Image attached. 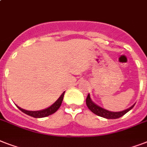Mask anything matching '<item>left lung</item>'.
Wrapping results in <instances>:
<instances>
[{"label": "left lung", "mask_w": 147, "mask_h": 147, "mask_svg": "<svg viewBox=\"0 0 147 147\" xmlns=\"http://www.w3.org/2000/svg\"><path fill=\"white\" fill-rule=\"evenodd\" d=\"M86 105H87L88 107L89 108V110L92 112H93L94 114H95L98 116L102 117L106 119H117L123 116L126 113H127L129 111L132 109L133 107H134V105H133L131 107H130L127 109L122 111H118V112H114V111H110L107 110L103 108V107L98 106L96 105L95 103H94L91 99L90 94H88L87 98H86Z\"/></svg>", "instance_id": "8db88e82"}]
</instances>
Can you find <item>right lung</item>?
Listing matches in <instances>:
<instances>
[{"instance_id": "1", "label": "right lung", "mask_w": 147, "mask_h": 147, "mask_svg": "<svg viewBox=\"0 0 147 147\" xmlns=\"http://www.w3.org/2000/svg\"><path fill=\"white\" fill-rule=\"evenodd\" d=\"M64 92L62 93L60 97L58 98L57 100H55V102L53 103V105L49 106V107H47V108H45V109L40 110V111H27V110L23 109L21 107H20L19 106H17V107L19 108L22 112H24V114H27L29 116L33 117H36V118H41V117H45L49 116L51 114H54L56 111H57L59 108L60 107L61 105H62V100H63V97H64Z\"/></svg>"}]
</instances>
